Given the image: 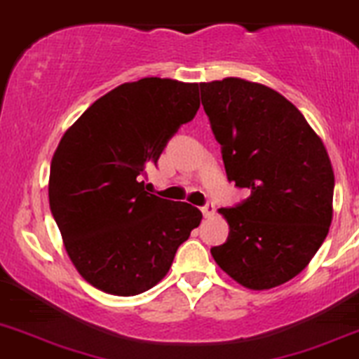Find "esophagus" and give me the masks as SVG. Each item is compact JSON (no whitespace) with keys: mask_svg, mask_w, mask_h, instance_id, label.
I'll list each match as a JSON object with an SVG mask.
<instances>
[{"mask_svg":"<svg viewBox=\"0 0 359 359\" xmlns=\"http://www.w3.org/2000/svg\"><path fill=\"white\" fill-rule=\"evenodd\" d=\"M201 212H203L205 217L210 219L212 215L215 214V207H214V203H212V201H208V203L205 205V207H201Z\"/></svg>","mask_w":359,"mask_h":359,"instance_id":"1","label":"esophagus"}]
</instances>
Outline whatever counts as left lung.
<instances>
[{"instance_id": "8db88e82", "label": "left lung", "mask_w": 359, "mask_h": 359, "mask_svg": "<svg viewBox=\"0 0 359 359\" xmlns=\"http://www.w3.org/2000/svg\"><path fill=\"white\" fill-rule=\"evenodd\" d=\"M200 89L228 179L250 191L236 207L219 208L229 235L210 252L243 287L272 290L297 277L328 235V151L300 110L263 83L228 76Z\"/></svg>"}]
</instances>
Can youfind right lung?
<instances>
[{
    "label": "right lung",
    "instance_id": "1",
    "mask_svg": "<svg viewBox=\"0 0 359 359\" xmlns=\"http://www.w3.org/2000/svg\"><path fill=\"white\" fill-rule=\"evenodd\" d=\"M200 109L198 83L147 76L117 86L66 130L52 156L48 203L83 280L135 297L168 273L201 212L145 191L147 168Z\"/></svg>",
    "mask_w": 359,
    "mask_h": 359
}]
</instances>
